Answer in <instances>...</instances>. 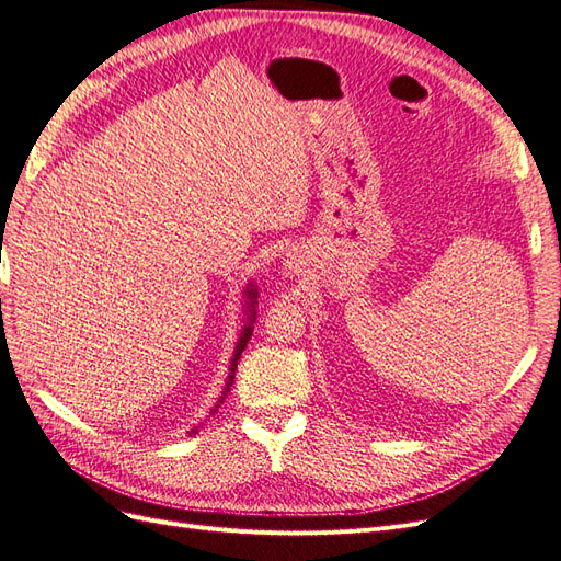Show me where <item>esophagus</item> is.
Here are the masks:
<instances>
[{"label": "esophagus", "instance_id": "34e87169", "mask_svg": "<svg viewBox=\"0 0 561 561\" xmlns=\"http://www.w3.org/2000/svg\"><path fill=\"white\" fill-rule=\"evenodd\" d=\"M287 266H290V268H295V271H297V268H299V264H297V262H295V257H293V260H290V262H287Z\"/></svg>", "mask_w": 561, "mask_h": 561}]
</instances>
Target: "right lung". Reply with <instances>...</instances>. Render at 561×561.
<instances>
[{"instance_id": "obj_1", "label": "right lung", "mask_w": 561, "mask_h": 561, "mask_svg": "<svg viewBox=\"0 0 561 561\" xmlns=\"http://www.w3.org/2000/svg\"><path fill=\"white\" fill-rule=\"evenodd\" d=\"M248 295H250V299H252V304H254V290L250 287L248 290ZM252 318H254V311H252V316H250V322H248V328L243 330V336H241V342H239V346H236V353H233V360H231V375H229V381H227V388H225V396H227V390H229V386L233 383V375H236V365H239V358H241V353H243V348H245V344H248V339H250V334H252ZM219 407V404H217ZM213 412H217V410H213ZM196 433V431H194Z\"/></svg>"}]
</instances>
